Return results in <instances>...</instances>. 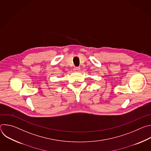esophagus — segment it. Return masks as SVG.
Here are the masks:
<instances>
[{"instance_id":"obj_1","label":"esophagus","mask_w":151,"mask_h":151,"mask_svg":"<svg viewBox=\"0 0 151 151\" xmlns=\"http://www.w3.org/2000/svg\"><path fill=\"white\" fill-rule=\"evenodd\" d=\"M73 70L75 72H78L80 70V68L79 67H75L73 69Z\"/></svg>"}]
</instances>
